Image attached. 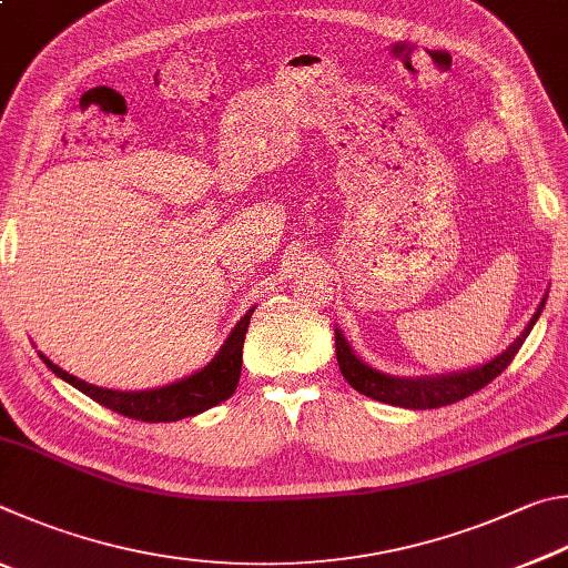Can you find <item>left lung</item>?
<instances>
[{"mask_svg":"<svg viewBox=\"0 0 568 568\" xmlns=\"http://www.w3.org/2000/svg\"><path fill=\"white\" fill-rule=\"evenodd\" d=\"M546 304V296L539 304V310L531 316V322L526 324L519 339H516L509 349L501 356H496L494 362L479 366V369L471 372H456L452 376H434V379H396V376H386L382 372L366 366L362 359H356L352 346L346 344L344 334L336 329V362H339V369L344 379L349 382L356 392L369 396V399L392 404V406H404V409H439L446 404H456L471 396L474 392L484 389L486 384H491L496 376H499L511 359L519 354L521 344L529 336L531 326L539 320V314Z\"/></svg>","mask_w":568,"mask_h":568,"instance_id":"8db88e82","label":"left lung"}]
</instances>
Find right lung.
I'll return each mask as SVG.
<instances>
[{
    "label": "right lung",
    "mask_w": 568,
    "mask_h": 568,
    "mask_svg": "<svg viewBox=\"0 0 568 568\" xmlns=\"http://www.w3.org/2000/svg\"><path fill=\"white\" fill-rule=\"evenodd\" d=\"M252 312L248 310L239 324L229 334V339L224 342L222 349L209 362L202 372H196L186 379L162 386V389H149V392H112V389H102V386L87 384L77 376L67 374L64 369H59L57 364H52L42 356L44 364L52 369L59 379H64L67 384H72L74 389L87 394L89 399H94L97 404L106 406L122 416H129V419L136 422H149V424H159V422H179L184 416H194L202 414L212 406L226 402L229 396L234 394L239 376H242V349H244V336H246V326L248 320H252Z\"/></svg>",
    "instance_id": "add662e5"
}]
</instances>
